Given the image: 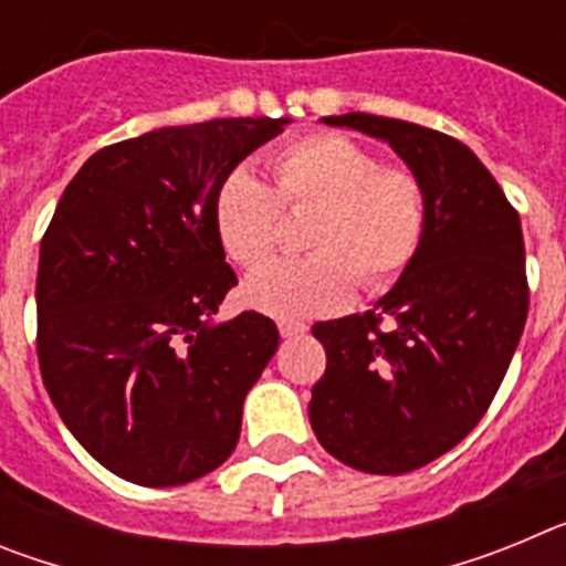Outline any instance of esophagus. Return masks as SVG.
<instances>
[{
	"instance_id": "esophagus-1",
	"label": "esophagus",
	"mask_w": 566,
	"mask_h": 566,
	"mask_svg": "<svg viewBox=\"0 0 566 566\" xmlns=\"http://www.w3.org/2000/svg\"><path fill=\"white\" fill-rule=\"evenodd\" d=\"M277 332L280 337H297V334H306V323H300V319H280Z\"/></svg>"
}]
</instances>
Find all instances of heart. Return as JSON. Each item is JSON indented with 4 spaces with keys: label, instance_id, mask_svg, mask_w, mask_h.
<instances>
[{
    "label": "heart",
    "instance_id": "b5f03b06",
    "mask_svg": "<svg viewBox=\"0 0 566 566\" xmlns=\"http://www.w3.org/2000/svg\"><path fill=\"white\" fill-rule=\"evenodd\" d=\"M274 189L249 167L214 192V234L232 260L252 266L280 238L283 209L314 207L306 243L317 252L272 258L243 280V300L272 317L334 312L363 289H382L411 266L428 227V198L411 169L379 167L363 144L337 133L303 135L269 158Z\"/></svg>",
    "mask_w": 566,
    "mask_h": 566
}]
</instances>
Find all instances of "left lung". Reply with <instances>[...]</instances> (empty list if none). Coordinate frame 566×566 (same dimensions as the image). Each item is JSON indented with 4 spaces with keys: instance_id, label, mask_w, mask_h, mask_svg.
<instances>
[{
    "instance_id": "8db88e82",
    "label": "left lung",
    "mask_w": 566,
    "mask_h": 566,
    "mask_svg": "<svg viewBox=\"0 0 566 566\" xmlns=\"http://www.w3.org/2000/svg\"><path fill=\"white\" fill-rule=\"evenodd\" d=\"M385 142L419 178L428 227L365 314L317 323L326 374L308 419L334 459L397 476L457 448L496 397L527 319L518 212L462 142L385 115H326Z\"/></svg>"
}]
</instances>
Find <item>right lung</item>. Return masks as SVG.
<instances>
[{
    "label": "right lung",
    "instance_id": "right-lung-1",
    "mask_svg": "<svg viewBox=\"0 0 566 566\" xmlns=\"http://www.w3.org/2000/svg\"><path fill=\"white\" fill-rule=\"evenodd\" d=\"M292 118L161 127L90 155L42 238L39 368L67 431L109 473L172 488L232 457L280 343L258 312L214 319L238 286L214 192Z\"/></svg>",
    "mask_w": 566,
    "mask_h": 566
}]
</instances>
